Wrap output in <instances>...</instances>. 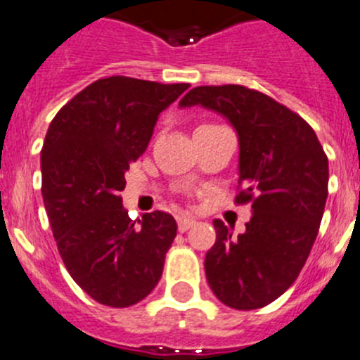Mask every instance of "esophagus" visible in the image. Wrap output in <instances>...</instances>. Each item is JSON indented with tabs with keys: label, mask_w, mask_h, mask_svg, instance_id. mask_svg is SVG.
<instances>
[{
	"label": "esophagus",
	"mask_w": 360,
	"mask_h": 360,
	"mask_svg": "<svg viewBox=\"0 0 360 360\" xmlns=\"http://www.w3.org/2000/svg\"><path fill=\"white\" fill-rule=\"evenodd\" d=\"M195 219L193 218H186V216H181L179 219H177V229H179V232H186L188 229H191V226H195Z\"/></svg>",
	"instance_id": "esophagus-1"
}]
</instances>
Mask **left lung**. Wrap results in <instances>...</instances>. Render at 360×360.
I'll return each instance as SVG.
<instances>
[{
    "label": "left lung",
    "instance_id": "8db88e82",
    "mask_svg": "<svg viewBox=\"0 0 360 360\" xmlns=\"http://www.w3.org/2000/svg\"><path fill=\"white\" fill-rule=\"evenodd\" d=\"M181 107L223 114L239 135V193L251 202L246 230L214 219L216 243L205 255V278L229 308H264L304 267L319 233L329 184V162L313 128L271 96L239 84L198 86Z\"/></svg>",
    "mask_w": 360,
    "mask_h": 360
}]
</instances>
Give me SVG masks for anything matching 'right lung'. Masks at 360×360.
Segmentation results:
<instances>
[{
	"mask_svg": "<svg viewBox=\"0 0 360 360\" xmlns=\"http://www.w3.org/2000/svg\"><path fill=\"white\" fill-rule=\"evenodd\" d=\"M190 84L114 75L95 80L59 109L41 148V195L66 271L89 297L128 308L163 273L177 223L153 211L131 221L124 172L146 151L160 112Z\"/></svg>",
	"mask_w": 360,
	"mask_h": 360,
	"instance_id": "obj_1",
	"label": "right lung"
}]
</instances>
